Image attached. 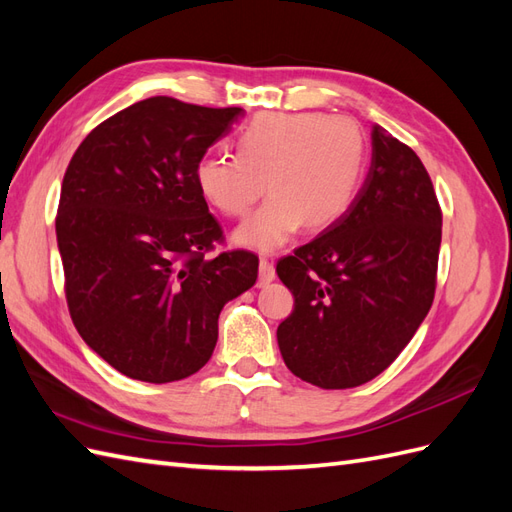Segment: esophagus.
<instances>
[{"mask_svg": "<svg viewBox=\"0 0 512 512\" xmlns=\"http://www.w3.org/2000/svg\"><path fill=\"white\" fill-rule=\"evenodd\" d=\"M258 271H260V286H265V284H271L273 280H275V269H273V265L271 262L267 260V258H260V262H258Z\"/></svg>", "mask_w": 512, "mask_h": 512, "instance_id": "obj_1", "label": "esophagus"}]
</instances>
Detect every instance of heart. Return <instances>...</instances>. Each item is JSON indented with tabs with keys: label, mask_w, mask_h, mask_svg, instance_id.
<instances>
[{
	"label": "heart",
	"mask_w": 512,
	"mask_h": 512,
	"mask_svg": "<svg viewBox=\"0 0 512 512\" xmlns=\"http://www.w3.org/2000/svg\"><path fill=\"white\" fill-rule=\"evenodd\" d=\"M365 136L342 115L262 113L237 136V156L209 153L196 164V185L207 203L241 218L267 190L232 241L247 250L275 252L303 222L320 230L350 209L365 170Z\"/></svg>",
	"instance_id": "b5f03b06"
}]
</instances>
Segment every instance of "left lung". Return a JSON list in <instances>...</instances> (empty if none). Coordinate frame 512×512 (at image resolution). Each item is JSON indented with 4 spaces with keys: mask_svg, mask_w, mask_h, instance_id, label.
<instances>
[{
    "mask_svg": "<svg viewBox=\"0 0 512 512\" xmlns=\"http://www.w3.org/2000/svg\"><path fill=\"white\" fill-rule=\"evenodd\" d=\"M442 213L416 153L378 123L350 209L277 262L292 314L277 346L294 376L320 389L376 378L421 327L436 290Z\"/></svg>",
    "mask_w": 512,
    "mask_h": 512,
    "instance_id": "1",
    "label": "left lung"
}]
</instances>
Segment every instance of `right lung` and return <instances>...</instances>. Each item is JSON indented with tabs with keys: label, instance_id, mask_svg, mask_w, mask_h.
<instances>
[{
	"label": "right lung",
	"instance_id": "right-lung-1",
	"mask_svg": "<svg viewBox=\"0 0 512 512\" xmlns=\"http://www.w3.org/2000/svg\"><path fill=\"white\" fill-rule=\"evenodd\" d=\"M243 117L156 96L87 134L55 220L70 316L83 342L132 380H183L218 342L222 307L250 290L258 256L207 258L222 228L196 164Z\"/></svg>",
	"mask_w": 512,
	"mask_h": 512
}]
</instances>
